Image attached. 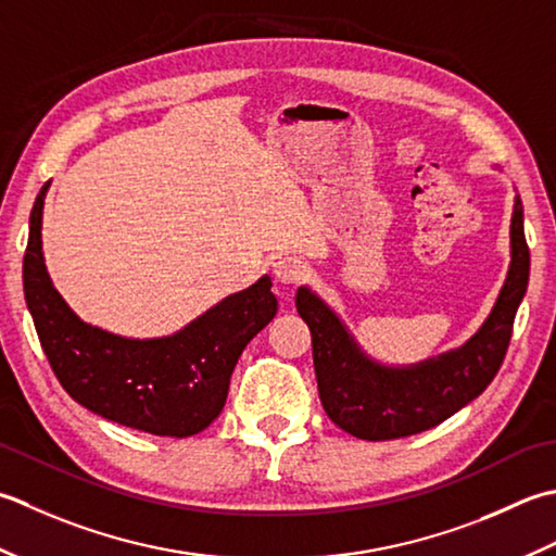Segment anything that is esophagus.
I'll return each mask as SVG.
<instances>
[{
	"mask_svg": "<svg viewBox=\"0 0 556 556\" xmlns=\"http://www.w3.org/2000/svg\"><path fill=\"white\" fill-rule=\"evenodd\" d=\"M304 274H307V266H304V262H302L300 256L286 254V256H280L278 262L274 264V276L280 282H286V286H292V282L302 280Z\"/></svg>",
	"mask_w": 556,
	"mask_h": 556,
	"instance_id": "esophagus-1",
	"label": "esophagus"
}]
</instances>
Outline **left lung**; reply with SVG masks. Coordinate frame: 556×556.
<instances>
[{"instance_id":"1","label":"left lung","mask_w":556,"mask_h":556,"mask_svg":"<svg viewBox=\"0 0 556 556\" xmlns=\"http://www.w3.org/2000/svg\"><path fill=\"white\" fill-rule=\"evenodd\" d=\"M528 276L523 203L516 197L511 264L490 316L468 343L407 367H389L369 357L341 316L302 286L294 302L312 331L319 399L331 422L357 439H401L437 427L478 399L502 367Z\"/></svg>"}]
</instances>
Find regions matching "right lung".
Returning <instances> with one entry per match:
<instances>
[{"label": "right lung", "mask_w": 556, "mask_h": 556, "mask_svg": "<svg viewBox=\"0 0 556 556\" xmlns=\"http://www.w3.org/2000/svg\"><path fill=\"white\" fill-rule=\"evenodd\" d=\"M48 187L30 211L24 292L54 377L76 403L105 420L155 437L199 434L220 415L242 350L278 312L270 278L228 294L173 336L141 341L90 326L45 268L40 230Z\"/></svg>", "instance_id": "add662e5"}]
</instances>
